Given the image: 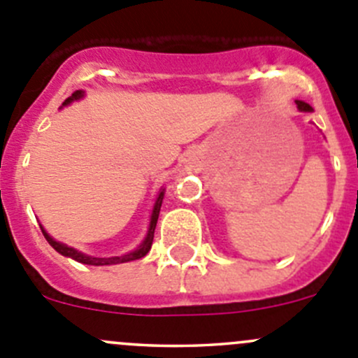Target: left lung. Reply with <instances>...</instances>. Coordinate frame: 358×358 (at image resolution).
Listing matches in <instances>:
<instances>
[{"label":"left lung","mask_w":358,"mask_h":358,"mask_svg":"<svg viewBox=\"0 0 358 358\" xmlns=\"http://www.w3.org/2000/svg\"><path fill=\"white\" fill-rule=\"evenodd\" d=\"M296 105H297V108H299V112H306V113L313 112V108H311V106L308 105V103H304V101H296Z\"/></svg>","instance_id":"left-lung-1"}]
</instances>
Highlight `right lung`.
<instances>
[{
    "label": "right lung",
    "instance_id": "1",
    "mask_svg": "<svg viewBox=\"0 0 358 358\" xmlns=\"http://www.w3.org/2000/svg\"><path fill=\"white\" fill-rule=\"evenodd\" d=\"M83 96H85V92H83V91H75L71 96H69L68 99H66L64 103H62V106L71 105L73 101H78V99H82ZM164 190H166L164 187H162V189L159 190V196H157V199H155V203H154V210H152L150 224H148V229H147V234H145V239L140 243V245L136 246V248L131 250V252H127V253H124V255H117V257L87 255V253L80 252V250L73 248V246H68V245H66V243L55 241V239L52 238V236L48 234L47 231H45L43 225H40L41 232H43L45 239H47L48 245H50L52 248L55 250V252H59V253H61V255H64V257H69V259L76 260V262L89 264V266H113V264L131 262V260L141 259V257L147 255V253L150 252V248H152V241H154V232H155V225H157L159 211H161L162 199H164Z\"/></svg>",
    "mask_w": 358,
    "mask_h": 358
}]
</instances>
